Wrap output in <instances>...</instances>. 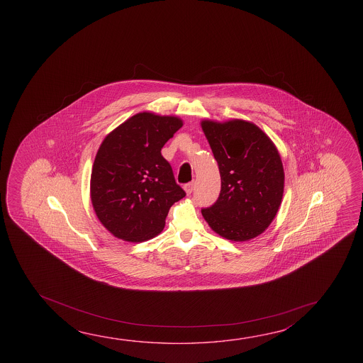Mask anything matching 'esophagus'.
Listing matches in <instances>:
<instances>
[{
	"label": "esophagus",
	"mask_w": 363,
	"mask_h": 363,
	"mask_svg": "<svg viewBox=\"0 0 363 363\" xmlns=\"http://www.w3.org/2000/svg\"><path fill=\"white\" fill-rule=\"evenodd\" d=\"M194 189H195V181H192V182H189V184H184V191H186V194H187V195H191Z\"/></svg>",
	"instance_id": "esophagus-1"
}]
</instances>
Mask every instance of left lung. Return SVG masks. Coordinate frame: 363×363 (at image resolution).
I'll use <instances>...</instances> for the list:
<instances>
[{
	"mask_svg": "<svg viewBox=\"0 0 363 363\" xmlns=\"http://www.w3.org/2000/svg\"><path fill=\"white\" fill-rule=\"evenodd\" d=\"M208 138L219 166L218 200L201 208L210 228L223 238L243 242L267 229L284 194V167L272 140L252 123L205 120Z\"/></svg>",
	"mask_w": 363,
	"mask_h": 363,
	"instance_id": "8db88e82",
	"label": "left lung"
}]
</instances>
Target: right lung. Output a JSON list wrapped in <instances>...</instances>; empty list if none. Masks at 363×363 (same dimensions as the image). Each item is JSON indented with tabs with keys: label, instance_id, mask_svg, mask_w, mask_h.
<instances>
[{
	"label": "right lung",
	"instance_id": "1",
	"mask_svg": "<svg viewBox=\"0 0 363 363\" xmlns=\"http://www.w3.org/2000/svg\"><path fill=\"white\" fill-rule=\"evenodd\" d=\"M181 126L176 116L140 113L104 139L91 173V201L115 237L153 238L163 230L169 208L186 196L161 153Z\"/></svg>",
	"mask_w": 363,
	"mask_h": 363
}]
</instances>
